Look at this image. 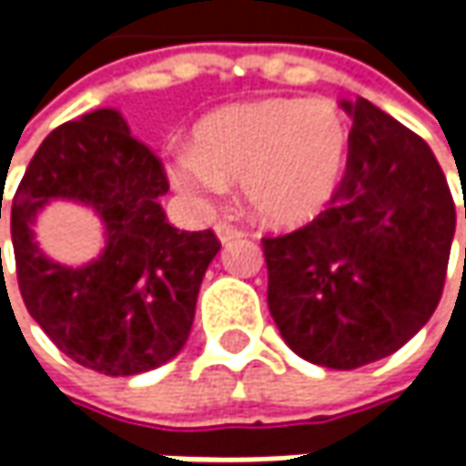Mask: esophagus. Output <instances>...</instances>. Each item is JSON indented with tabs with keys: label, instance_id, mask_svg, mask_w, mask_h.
I'll use <instances>...</instances> for the list:
<instances>
[{
	"label": "esophagus",
	"instance_id": "1",
	"mask_svg": "<svg viewBox=\"0 0 466 466\" xmlns=\"http://www.w3.org/2000/svg\"><path fill=\"white\" fill-rule=\"evenodd\" d=\"M215 233H218L220 243H230V241H236V238H243V236H246L241 228H233V225H228V223L215 225Z\"/></svg>",
	"mask_w": 466,
	"mask_h": 466
}]
</instances>
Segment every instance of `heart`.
I'll return each mask as SVG.
<instances>
[{"label": "heart", "instance_id": "b5f03b06", "mask_svg": "<svg viewBox=\"0 0 466 466\" xmlns=\"http://www.w3.org/2000/svg\"><path fill=\"white\" fill-rule=\"evenodd\" d=\"M348 116L327 98H264L225 106L194 129V147L170 155V181L197 207L228 181L261 223L293 230L331 205L348 166Z\"/></svg>", "mask_w": 466, "mask_h": 466}]
</instances>
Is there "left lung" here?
I'll return each mask as SVG.
<instances>
[{
    "instance_id": "left-lung-1",
    "label": "left lung",
    "mask_w": 466,
    "mask_h": 466,
    "mask_svg": "<svg viewBox=\"0 0 466 466\" xmlns=\"http://www.w3.org/2000/svg\"><path fill=\"white\" fill-rule=\"evenodd\" d=\"M339 106L352 132L329 209L261 246L267 303L288 348L352 370L397 352L433 316L457 209L420 137L366 98Z\"/></svg>"
}]
</instances>
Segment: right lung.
<instances>
[{
	"label": "right lung",
	"mask_w": 466,
	"mask_h": 466,
	"mask_svg": "<svg viewBox=\"0 0 466 466\" xmlns=\"http://www.w3.org/2000/svg\"><path fill=\"white\" fill-rule=\"evenodd\" d=\"M166 191L163 163L114 108L62 124L33 155L12 199L17 285L27 313L75 363L137 376L187 345L220 241L212 230L173 228L160 207ZM56 198L90 206L101 218L106 246L93 262L69 268L40 251L35 218Z\"/></svg>",
	"instance_id": "add662e5"
}]
</instances>
